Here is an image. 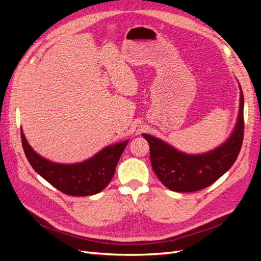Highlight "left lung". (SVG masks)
<instances>
[{
  "label": "left lung",
  "mask_w": 261,
  "mask_h": 261,
  "mask_svg": "<svg viewBox=\"0 0 261 261\" xmlns=\"http://www.w3.org/2000/svg\"><path fill=\"white\" fill-rule=\"evenodd\" d=\"M240 111L235 127L218 148L201 154H187L148 134H143L150 148V161L155 175L173 192L192 193L206 188L234 164L244 137V96L240 85Z\"/></svg>",
  "instance_id": "obj_1"
}]
</instances>
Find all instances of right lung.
<instances>
[{"instance_id":"obj_1","label":"right lung","mask_w":261,"mask_h":261,"mask_svg":"<svg viewBox=\"0 0 261 261\" xmlns=\"http://www.w3.org/2000/svg\"><path fill=\"white\" fill-rule=\"evenodd\" d=\"M21 144L33 169L60 192L70 196H90L105 189L114 176L116 164L128 140L108 146L81 163L61 164L39 155L20 129Z\"/></svg>"}]
</instances>
